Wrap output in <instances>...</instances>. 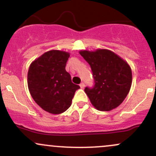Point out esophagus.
<instances>
[{
    "instance_id": "34e87169",
    "label": "esophagus",
    "mask_w": 156,
    "mask_h": 156,
    "mask_svg": "<svg viewBox=\"0 0 156 156\" xmlns=\"http://www.w3.org/2000/svg\"><path fill=\"white\" fill-rule=\"evenodd\" d=\"M84 87H85V84H84V83H80V87L81 89H83Z\"/></svg>"
}]
</instances>
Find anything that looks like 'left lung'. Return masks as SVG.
I'll list each match as a JSON object with an SVG mask.
<instances>
[{
  "label": "left lung",
  "instance_id": "1",
  "mask_svg": "<svg viewBox=\"0 0 156 156\" xmlns=\"http://www.w3.org/2000/svg\"><path fill=\"white\" fill-rule=\"evenodd\" d=\"M79 53L92 71L94 87L84 89L92 104L102 112L119 106L131 87L132 72L128 64L109 50L81 51Z\"/></svg>",
  "mask_w": 156,
  "mask_h": 156
}]
</instances>
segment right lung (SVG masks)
Returning <instances> with one entry per match:
<instances>
[{
  "label": "right lung",
  "instance_id": "right-lung-1",
  "mask_svg": "<svg viewBox=\"0 0 156 156\" xmlns=\"http://www.w3.org/2000/svg\"><path fill=\"white\" fill-rule=\"evenodd\" d=\"M69 53L53 50L44 53L31 64L28 87L33 99L43 110L53 114L67 111L75 92L80 87L74 84L65 69Z\"/></svg>",
  "mask_w": 156,
  "mask_h": 156
}]
</instances>
